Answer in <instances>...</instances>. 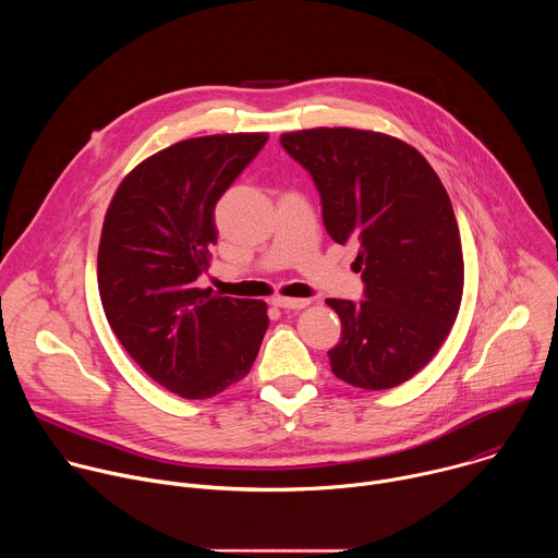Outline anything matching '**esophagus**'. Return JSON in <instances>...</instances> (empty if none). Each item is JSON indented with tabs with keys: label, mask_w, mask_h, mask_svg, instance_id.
Masks as SVG:
<instances>
[{
	"label": "esophagus",
	"mask_w": 558,
	"mask_h": 558,
	"mask_svg": "<svg viewBox=\"0 0 558 558\" xmlns=\"http://www.w3.org/2000/svg\"><path fill=\"white\" fill-rule=\"evenodd\" d=\"M274 304H276V306H280V308L300 311V308L308 306V304H311V300H306V298H282V295H276V298H274Z\"/></svg>",
	"instance_id": "34e87169"
}]
</instances>
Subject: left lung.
<instances>
[{
	"label": "left lung",
	"instance_id": "8db88e82",
	"mask_svg": "<svg viewBox=\"0 0 558 558\" xmlns=\"http://www.w3.org/2000/svg\"><path fill=\"white\" fill-rule=\"evenodd\" d=\"M280 143L320 192L329 235L357 247L364 300H327L342 320L333 375L366 390L404 384L435 357L461 304L448 192L415 147L381 132L313 128Z\"/></svg>",
	"mask_w": 558,
	"mask_h": 558
}]
</instances>
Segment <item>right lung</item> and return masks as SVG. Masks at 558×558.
<instances>
[{
  "label": "right lung",
  "mask_w": 558,
  "mask_h": 558,
  "mask_svg": "<svg viewBox=\"0 0 558 558\" xmlns=\"http://www.w3.org/2000/svg\"><path fill=\"white\" fill-rule=\"evenodd\" d=\"M267 138L241 132L174 143L138 163L106 211L97 278L108 323L130 357L185 400L241 381L269 327L263 300L196 287L218 238L214 207Z\"/></svg>",
  "instance_id": "obj_1"
}]
</instances>
